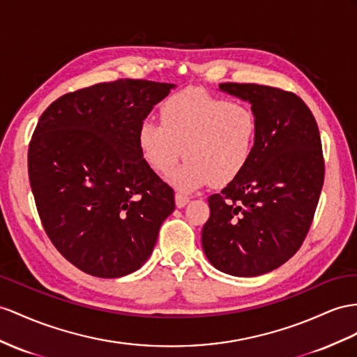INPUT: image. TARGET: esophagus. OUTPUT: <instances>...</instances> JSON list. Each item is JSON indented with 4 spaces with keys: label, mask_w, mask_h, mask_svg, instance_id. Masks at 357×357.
<instances>
[{
    "label": "esophagus",
    "mask_w": 357,
    "mask_h": 357,
    "mask_svg": "<svg viewBox=\"0 0 357 357\" xmlns=\"http://www.w3.org/2000/svg\"><path fill=\"white\" fill-rule=\"evenodd\" d=\"M175 202H176L178 208H184L190 202V197L185 196V195H182V193H176L175 195Z\"/></svg>",
    "instance_id": "1"
}]
</instances>
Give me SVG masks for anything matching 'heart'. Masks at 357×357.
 <instances>
[{"label": "heart", "mask_w": 357, "mask_h": 357, "mask_svg": "<svg viewBox=\"0 0 357 357\" xmlns=\"http://www.w3.org/2000/svg\"><path fill=\"white\" fill-rule=\"evenodd\" d=\"M160 121L144 119L137 130V144L144 162L158 175H167L184 152L187 161L172 176L181 191L235 181L249 166L258 140L253 108L204 89L169 96L160 107Z\"/></svg>", "instance_id": "obj_1"}]
</instances>
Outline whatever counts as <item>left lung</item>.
Segmentation results:
<instances>
[{
	"label": "left lung",
	"instance_id": "1",
	"mask_svg": "<svg viewBox=\"0 0 357 357\" xmlns=\"http://www.w3.org/2000/svg\"><path fill=\"white\" fill-rule=\"evenodd\" d=\"M220 89L252 104L258 140L241 175L209 196L202 248L217 270L259 276L294 257L306 238L324 182L321 139L292 91L252 83Z\"/></svg>",
	"mask_w": 357,
	"mask_h": 357
}]
</instances>
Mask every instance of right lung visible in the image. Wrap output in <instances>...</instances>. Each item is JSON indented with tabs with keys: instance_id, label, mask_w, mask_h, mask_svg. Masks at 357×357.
Instances as JSON below:
<instances>
[{
	"instance_id": "1",
	"label": "right lung",
	"mask_w": 357,
	"mask_h": 357,
	"mask_svg": "<svg viewBox=\"0 0 357 357\" xmlns=\"http://www.w3.org/2000/svg\"><path fill=\"white\" fill-rule=\"evenodd\" d=\"M173 84L116 79L60 96L29 146L45 232L77 268L121 278L148 261L175 193L144 162L137 130Z\"/></svg>"
}]
</instances>
